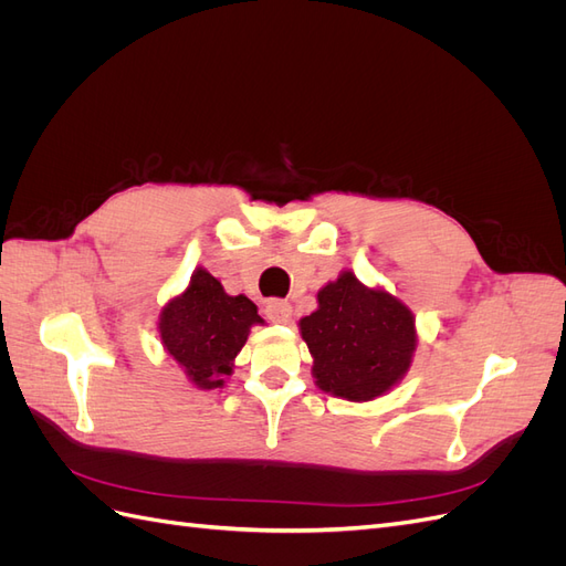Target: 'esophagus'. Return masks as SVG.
<instances>
[{
  "mask_svg": "<svg viewBox=\"0 0 566 566\" xmlns=\"http://www.w3.org/2000/svg\"><path fill=\"white\" fill-rule=\"evenodd\" d=\"M264 314L271 323H287L290 314H293V306L285 300H269L264 306Z\"/></svg>",
  "mask_w": 566,
  "mask_h": 566,
  "instance_id": "esophagus-1",
  "label": "esophagus"
}]
</instances>
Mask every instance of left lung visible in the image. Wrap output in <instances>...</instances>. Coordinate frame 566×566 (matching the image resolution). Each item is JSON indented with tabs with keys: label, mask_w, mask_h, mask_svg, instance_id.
Instances as JSON below:
<instances>
[{
	"label": "left lung",
	"mask_w": 566,
	"mask_h": 566,
	"mask_svg": "<svg viewBox=\"0 0 566 566\" xmlns=\"http://www.w3.org/2000/svg\"><path fill=\"white\" fill-rule=\"evenodd\" d=\"M316 300L318 310L300 318V333L314 358L318 389L337 399L373 401L403 380L418 331L413 312L399 297L342 271Z\"/></svg>",
	"instance_id": "left-lung-1"
}]
</instances>
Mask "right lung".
<instances>
[{"mask_svg": "<svg viewBox=\"0 0 566 566\" xmlns=\"http://www.w3.org/2000/svg\"><path fill=\"white\" fill-rule=\"evenodd\" d=\"M264 318L245 295H227L208 269L198 266L186 290L169 300L158 318L167 356L198 389L224 387L250 328Z\"/></svg>", "mask_w": 566, "mask_h": 566, "instance_id": "1", "label": "right lung"}]
</instances>
